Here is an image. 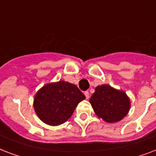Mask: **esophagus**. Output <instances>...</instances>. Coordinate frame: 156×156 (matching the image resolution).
<instances>
[{"mask_svg": "<svg viewBox=\"0 0 156 156\" xmlns=\"http://www.w3.org/2000/svg\"><path fill=\"white\" fill-rule=\"evenodd\" d=\"M84 95H85V97H86L87 99H88L89 97H90V96H89V92H88V91H85V92H84Z\"/></svg>", "mask_w": 156, "mask_h": 156, "instance_id": "esophagus-1", "label": "esophagus"}]
</instances>
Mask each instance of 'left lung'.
Instances as JSON below:
<instances>
[{"label": "left lung", "mask_w": 156, "mask_h": 156, "mask_svg": "<svg viewBox=\"0 0 156 156\" xmlns=\"http://www.w3.org/2000/svg\"><path fill=\"white\" fill-rule=\"evenodd\" d=\"M89 102L94 112L107 123H116L123 119L130 110V100L123 91L110 85L97 86Z\"/></svg>", "instance_id": "obj_1"}]
</instances>
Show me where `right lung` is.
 Listing matches in <instances>:
<instances>
[{
	"label": "right lung",
	"instance_id": "add662e5",
	"mask_svg": "<svg viewBox=\"0 0 156 156\" xmlns=\"http://www.w3.org/2000/svg\"><path fill=\"white\" fill-rule=\"evenodd\" d=\"M85 98L76 85L59 81L46 84L36 93L33 107L43 123L57 126L66 122Z\"/></svg>",
	"mask_w": 156,
	"mask_h": 156
}]
</instances>
